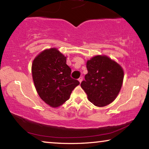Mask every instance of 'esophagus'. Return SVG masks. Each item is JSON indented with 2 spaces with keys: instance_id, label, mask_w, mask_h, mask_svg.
I'll use <instances>...</instances> for the list:
<instances>
[{
  "instance_id": "obj_1",
  "label": "esophagus",
  "mask_w": 149,
  "mask_h": 149,
  "mask_svg": "<svg viewBox=\"0 0 149 149\" xmlns=\"http://www.w3.org/2000/svg\"><path fill=\"white\" fill-rule=\"evenodd\" d=\"M82 79H83V77H80L78 79V81H79V83H81V81H82Z\"/></svg>"
}]
</instances>
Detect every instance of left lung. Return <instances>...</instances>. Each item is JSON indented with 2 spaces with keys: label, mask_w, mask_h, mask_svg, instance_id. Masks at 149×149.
Listing matches in <instances>:
<instances>
[{
  "label": "left lung",
  "mask_w": 149,
  "mask_h": 149,
  "mask_svg": "<svg viewBox=\"0 0 149 149\" xmlns=\"http://www.w3.org/2000/svg\"><path fill=\"white\" fill-rule=\"evenodd\" d=\"M88 74L81 87L88 99L102 107L111 103L121 88L124 77L120 65L107 55H96L86 62Z\"/></svg>",
  "instance_id": "obj_1"
}]
</instances>
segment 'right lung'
Segmentation results:
<instances>
[{"mask_svg":"<svg viewBox=\"0 0 149 149\" xmlns=\"http://www.w3.org/2000/svg\"><path fill=\"white\" fill-rule=\"evenodd\" d=\"M66 58L56 48H51L40 52L32 62L36 90L41 99L53 108L65 103L79 84L71 77L72 70L66 64Z\"/></svg>","mask_w":149,"mask_h":149,"instance_id":"obj_1","label":"right lung"}]
</instances>
